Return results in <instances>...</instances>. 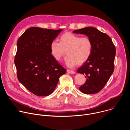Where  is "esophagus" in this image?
Masks as SVG:
<instances>
[{
  "mask_svg": "<svg viewBox=\"0 0 130 130\" xmlns=\"http://www.w3.org/2000/svg\"><path fill=\"white\" fill-rule=\"evenodd\" d=\"M67 72L70 73H75V71H73V70H72L67 69Z\"/></svg>",
  "mask_w": 130,
  "mask_h": 130,
  "instance_id": "1",
  "label": "esophagus"
}]
</instances>
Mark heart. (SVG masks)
I'll return each instance as SVG.
<instances>
[{
  "instance_id": "heart-1",
  "label": "heart",
  "mask_w": 130,
  "mask_h": 130,
  "mask_svg": "<svg viewBox=\"0 0 130 130\" xmlns=\"http://www.w3.org/2000/svg\"><path fill=\"white\" fill-rule=\"evenodd\" d=\"M92 47V41L88 37H81L71 32L64 33L60 36L59 43L54 40L50 45L51 53L57 61H60L66 51L65 61L69 67L85 63L91 56Z\"/></svg>"
}]
</instances>
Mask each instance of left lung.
<instances>
[{"label": "left lung", "instance_id": "1", "mask_svg": "<svg viewBox=\"0 0 130 130\" xmlns=\"http://www.w3.org/2000/svg\"><path fill=\"white\" fill-rule=\"evenodd\" d=\"M73 33L87 35L93 45L90 57L77 71L86 78L79 89L85 94L97 93L104 87L114 72L115 46L107 34L94 27L75 30Z\"/></svg>", "mask_w": 130, "mask_h": 130}]
</instances>
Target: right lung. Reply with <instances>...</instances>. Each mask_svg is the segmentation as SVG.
I'll use <instances>...</instances> for the list:
<instances>
[{"mask_svg": "<svg viewBox=\"0 0 130 130\" xmlns=\"http://www.w3.org/2000/svg\"><path fill=\"white\" fill-rule=\"evenodd\" d=\"M62 29L31 27L18 39L14 63L19 81L38 96H47L66 70L53 57L50 45Z\"/></svg>", "mask_w": 130, "mask_h": 130, "instance_id": "obj_1", "label": "right lung"}]
</instances>
